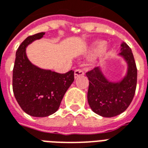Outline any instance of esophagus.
Instances as JSON below:
<instances>
[{
	"label": "esophagus",
	"mask_w": 148,
	"mask_h": 148,
	"mask_svg": "<svg viewBox=\"0 0 148 148\" xmlns=\"http://www.w3.org/2000/svg\"><path fill=\"white\" fill-rule=\"evenodd\" d=\"M83 75L84 72L81 69H77V70H75V71H74V78H77V77L83 76Z\"/></svg>",
	"instance_id": "34e87169"
}]
</instances>
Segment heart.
<instances>
[{
  "instance_id": "obj_1",
  "label": "heart",
  "mask_w": 148,
  "mask_h": 148,
  "mask_svg": "<svg viewBox=\"0 0 148 148\" xmlns=\"http://www.w3.org/2000/svg\"><path fill=\"white\" fill-rule=\"evenodd\" d=\"M98 51L101 55H106L107 52V47L105 46V42L103 41H96L93 42L89 48L88 53H95Z\"/></svg>"
}]
</instances>
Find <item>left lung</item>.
<instances>
[{"mask_svg": "<svg viewBox=\"0 0 148 148\" xmlns=\"http://www.w3.org/2000/svg\"><path fill=\"white\" fill-rule=\"evenodd\" d=\"M118 55L127 63L126 74L119 82L107 79L101 66L86 73L89 79L88 103L95 113L104 117L116 116L125 111L136 92L137 69L133 54L127 43H121Z\"/></svg>", "mask_w": 148, "mask_h": 148, "instance_id": "1", "label": "left lung"}]
</instances>
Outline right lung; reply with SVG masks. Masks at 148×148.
<instances>
[{
	"mask_svg": "<svg viewBox=\"0 0 148 148\" xmlns=\"http://www.w3.org/2000/svg\"><path fill=\"white\" fill-rule=\"evenodd\" d=\"M45 32L27 37L16 53L12 72V90L21 108L27 114L45 117L55 113L63 96L74 80V71L58 74L32 64L26 54V48Z\"/></svg>",
	"mask_w": 148,
	"mask_h": 148,
	"instance_id": "right-lung-1",
	"label": "right lung"
}]
</instances>
